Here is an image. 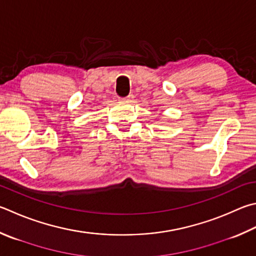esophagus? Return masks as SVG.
Listing matches in <instances>:
<instances>
[{
	"label": "esophagus",
	"instance_id": "34e87169",
	"mask_svg": "<svg viewBox=\"0 0 256 256\" xmlns=\"http://www.w3.org/2000/svg\"><path fill=\"white\" fill-rule=\"evenodd\" d=\"M122 100L128 102V103H132V102L134 100V95H133V94H130V95H128L126 97H124V98H122Z\"/></svg>",
	"mask_w": 256,
	"mask_h": 256
}]
</instances>
